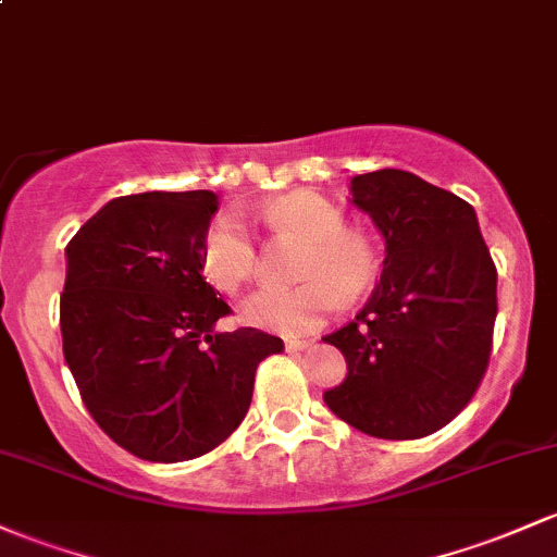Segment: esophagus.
<instances>
[{
    "instance_id": "1",
    "label": "esophagus",
    "mask_w": 557,
    "mask_h": 557,
    "mask_svg": "<svg viewBox=\"0 0 557 557\" xmlns=\"http://www.w3.org/2000/svg\"><path fill=\"white\" fill-rule=\"evenodd\" d=\"M307 346H309V341H296V338L285 341V348H288V351H304Z\"/></svg>"
}]
</instances>
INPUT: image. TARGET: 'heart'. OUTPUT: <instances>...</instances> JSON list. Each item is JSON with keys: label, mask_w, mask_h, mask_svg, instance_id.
Instances as JSON below:
<instances>
[{"label": "heart", "mask_w": 557, "mask_h": 557, "mask_svg": "<svg viewBox=\"0 0 557 557\" xmlns=\"http://www.w3.org/2000/svg\"><path fill=\"white\" fill-rule=\"evenodd\" d=\"M264 222L277 237L304 246L296 277L304 285L293 290H259L240 307L243 322L269 333H314L344 301H357L372 288L381 269L375 243L364 232L346 230L344 213L314 193H290L269 200ZM203 274L224 293H237L250 283L259 267L248 230L232 213L213 219L206 232Z\"/></svg>", "instance_id": "b5f03b06"}]
</instances>
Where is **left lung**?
<instances>
[{
	"mask_svg": "<svg viewBox=\"0 0 557 557\" xmlns=\"http://www.w3.org/2000/svg\"><path fill=\"white\" fill-rule=\"evenodd\" d=\"M351 203L383 237L375 290L322 341L346 377L322 394L348 425L375 438H423L473 399L492 351L497 269L473 206L399 169L351 180Z\"/></svg>",
	"mask_w": 557,
	"mask_h": 557,
	"instance_id": "1",
	"label": "left lung"
}]
</instances>
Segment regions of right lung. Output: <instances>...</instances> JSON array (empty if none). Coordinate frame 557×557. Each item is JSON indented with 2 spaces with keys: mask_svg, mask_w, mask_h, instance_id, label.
<instances>
[{
  "mask_svg": "<svg viewBox=\"0 0 557 557\" xmlns=\"http://www.w3.org/2000/svg\"><path fill=\"white\" fill-rule=\"evenodd\" d=\"M211 189L115 198L65 248L63 354L95 423L139 460L206 455L246 418L261 359L283 341L219 333L230 307L206 283Z\"/></svg>",
  "mask_w": 557,
  "mask_h": 557,
  "instance_id": "1",
  "label": "right lung"
}]
</instances>
